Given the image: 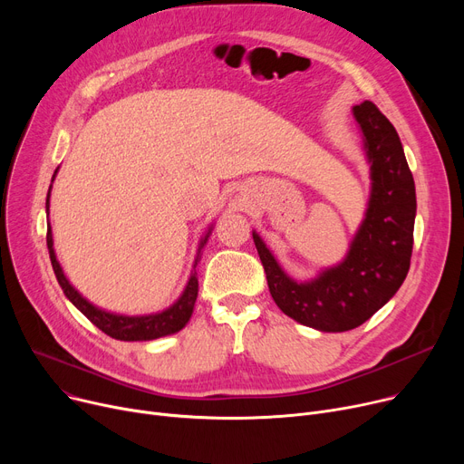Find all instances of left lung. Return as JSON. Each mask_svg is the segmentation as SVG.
<instances>
[{"mask_svg": "<svg viewBox=\"0 0 464 464\" xmlns=\"http://www.w3.org/2000/svg\"><path fill=\"white\" fill-rule=\"evenodd\" d=\"M371 160L372 193L348 257L320 278L297 284L285 276L254 233L269 291L295 322L325 333H343L372 318L402 285L413 248L416 186L401 139L372 102L353 107Z\"/></svg>", "mask_w": 464, "mask_h": 464, "instance_id": "obj_1", "label": "left lung"}]
</instances>
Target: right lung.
<instances>
[{
    "mask_svg": "<svg viewBox=\"0 0 464 464\" xmlns=\"http://www.w3.org/2000/svg\"><path fill=\"white\" fill-rule=\"evenodd\" d=\"M53 180H54V177H53ZM48 198H51V189H48V195H46V210H48ZM207 237L201 242V248L205 246ZM46 246H48V254H51L54 275L58 278V284L63 289L65 297L72 304H75L95 327H100L105 334H109L116 340H154V338H160L165 334H173L188 324L189 315L193 312L195 299H198V285L199 284H198V276H195V273L191 275L182 297L173 306L167 308L165 312L152 314V315H118V314H111V312L95 308L79 294L75 287L67 282V278L63 276L62 266L56 259L54 248H53L51 226L46 227Z\"/></svg>",
    "mask_w": 464,
    "mask_h": 464,
    "instance_id": "add662e5",
    "label": "right lung"
}]
</instances>
